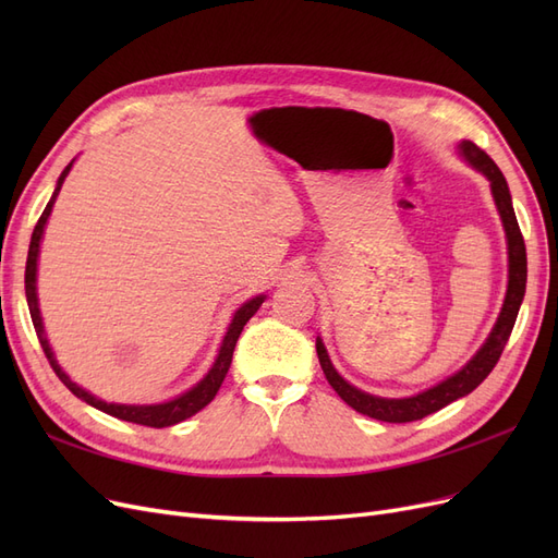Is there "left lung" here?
I'll list each match as a JSON object with an SVG mask.
<instances>
[{"label":"left lung","instance_id":"left-lung-1","mask_svg":"<svg viewBox=\"0 0 558 558\" xmlns=\"http://www.w3.org/2000/svg\"><path fill=\"white\" fill-rule=\"evenodd\" d=\"M456 148H459V156L472 167V170L484 174L488 185H492V195H494L496 209H498V216L502 221L505 240H508V291H505V300H502V307H500L496 324H494L492 332H488L484 344L477 349L475 356H472L459 369V373H453L451 377L442 379L440 384H435L416 396L381 398V396L361 391V388L349 384L340 373H337L330 356H328L324 340L316 337L318 363H320V367H324V375H326L328 384L335 388V393L340 396L349 404V408H353L369 418L386 421V424H408V421L424 418L437 410L447 408L449 402L475 391V388L488 377V373L496 367L505 344H508L519 307L523 302V293H526V246H523V238H521V230H519L517 216H514L508 181H505L502 172L498 170V165L488 158L480 146L463 140Z\"/></svg>","mask_w":558,"mask_h":558}]
</instances>
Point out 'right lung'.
Returning a JSON list of instances; mask_svg holds the SVG:
<instances>
[{"instance_id":"add662e5","label":"right lung","mask_w":558,"mask_h":558,"mask_svg":"<svg viewBox=\"0 0 558 558\" xmlns=\"http://www.w3.org/2000/svg\"><path fill=\"white\" fill-rule=\"evenodd\" d=\"M74 160L64 167L58 183H56V191L53 195H50L48 205L39 218V223L35 226V232H32V242H29V251H27V267H25V295H27V307H29V316H32V324H35V330H37V337L41 342V349L46 353V359L50 363V367L56 369V375L60 377V381L70 388V391L81 398L83 402L93 404L95 410L105 412V414H111L116 418H123V421H132V424H140V426H150V428H167V426H174V424H181V421L191 418L193 414H197L199 410H205L207 404L214 400V396L218 393V388H221L228 369H230V363H232V351H234V344H238L240 335L246 326V320L258 312V307L265 302L267 295H256L246 300L244 305L232 314V320L230 326L223 335V342H221V349H218L216 359H214V365L209 367V373L202 377L195 386H191L189 391H183L181 396L172 398V400H165V402H154V404H121V402H107L102 398L93 396L90 391H86V388H81L76 381L70 379V375L64 373V369L58 365L56 361V353L53 349H50V342L46 337V328H44V318H41V310H39V298H37V263H39V248H41V240H44V230H46V223H48V216L50 211H53V205H56V197L62 189V183L66 179V174H70Z\"/></svg>"}]
</instances>
